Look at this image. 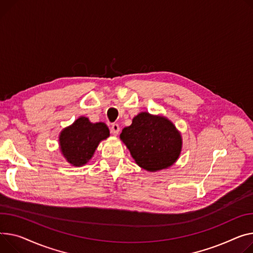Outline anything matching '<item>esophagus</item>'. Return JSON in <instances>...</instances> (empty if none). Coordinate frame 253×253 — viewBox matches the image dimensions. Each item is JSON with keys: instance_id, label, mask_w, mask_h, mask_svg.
<instances>
[{"instance_id": "1", "label": "esophagus", "mask_w": 253, "mask_h": 253, "mask_svg": "<svg viewBox=\"0 0 253 253\" xmlns=\"http://www.w3.org/2000/svg\"><path fill=\"white\" fill-rule=\"evenodd\" d=\"M119 132H120L119 125H118V124H113L111 126V133L113 134V135H118V134H119Z\"/></svg>"}]
</instances>
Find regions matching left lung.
<instances>
[{
  "label": "left lung",
  "instance_id": "1",
  "mask_svg": "<svg viewBox=\"0 0 253 253\" xmlns=\"http://www.w3.org/2000/svg\"><path fill=\"white\" fill-rule=\"evenodd\" d=\"M132 158L142 169L156 172L171 167L182 149V137L166 117L142 112L120 134Z\"/></svg>",
  "mask_w": 253,
  "mask_h": 253
}]
</instances>
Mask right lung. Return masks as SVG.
<instances>
[{"instance_id":"obj_1","label":"right lung","mask_w":253,"mask_h":253,"mask_svg":"<svg viewBox=\"0 0 253 253\" xmlns=\"http://www.w3.org/2000/svg\"><path fill=\"white\" fill-rule=\"evenodd\" d=\"M109 136L110 130L105 123H91L88 118L80 117L60 133V149L67 162L80 167L92 158L99 142Z\"/></svg>"}]
</instances>
